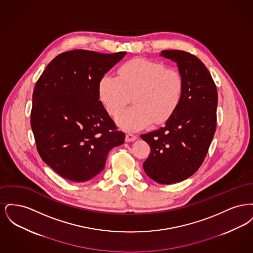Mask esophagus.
<instances>
[{
    "label": "esophagus",
    "mask_w": 253,
    "mask_h": 253,
    "mask_svg": "<svg viewBox=\"0 0 253 253\" xmlns=\"http://www.w3.org/2000/svg\"><path fill=\"white\" fill-rule=\"evenodd\" d=\"M135 139H136V136H135L134 134H132L131 132H127V133H126V138H125V140H126L127 142L134 141Z\"/></svg>",
    "instance_id": "34e87169"
}]
</instances>
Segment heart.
I'll use <instances>...</instances> for the list:
<instances>
[{
    "instance_id": "obj_1",
    "label": "heart",
    "mask_w": 253,
    "mask_h": 253,
    "mask_svg": "<svg viewBox=\"0 0 253 253\" xmlns=\"http://www.w3.org/2000/svg\"><path fill=\"white\" fill-rule=\"evenodd\" d=\"M184 82L180 73L163 63L136 58L125 62L119 77L103 75L97 85L98 98L111 117H117L132 95V106L121 113L118 125L126 131H137L153 121L163 123L180 104Z\"/></svg>"
}]
</instances>
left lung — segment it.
Wrapping results in <instances>:
<instances>
[{
  "mask_svg": "<svg viewBox=\"0 0 253 253\" xmlns=\"http://www.w3.org/2000/svg\"><path fill=\"white\" fill-rule=\"evenodd\" d=\"M160 57L176 62L184 89L180 104L165 125L140 137L151 147L143 163L146 174L159 184L189 178L204 161L216 129V85L204 63L180 50Z\"/></svg>",
  "mask_w": 253,
  "mask_h": 253,
  "instance_id": "obj_1",
  "label": "left lung"
}]
</instances>
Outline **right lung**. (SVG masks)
Listing matches in <instances>:
<instances>
[{
	"instance_id": "1",
	"label": "right lung",
	"mask_w": 253,
	"mask_h": 253,
	"mask_svg": "<svg viewBox=\"0 0 253 253\" xmlns=\"http://www.w3.org/2000/svg\"><path fill=\"white\" fill-rule=\"evenodd\" d=\"M126 52L72 50L58 55L37 82L31 128L37 150L61 177L84 182L105 167L109 152L124 143L98 98L100 78Z\"/></svg>"
}]
</instances>
